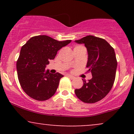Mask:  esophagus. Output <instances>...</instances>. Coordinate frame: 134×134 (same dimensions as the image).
I'll return each mask as SVG.
<instances>
[{
    "instance_id": "1",
    "label": "esophagus",
    "mask_w": 134,
    "mask_h": 134,
    "mask_svg": "<svg viewBox=\"0 0 134 134\" xmlns=\"http://www.w3.org/2000/svg\"><path fill=\"white\" fill-rule=\"evenodd\" d=\"M69 77V78H70V79H75V77L74 76H72V75H70V74H69L68 76H67Z\"/></svg>"
}]
</instances>
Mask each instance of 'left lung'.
<instances>
[{
	"mask_svg": "<svg viewBox=\"0 0 134 134\" xmlns=\"http://www.w3.org/2000/svg\"><path fill=\"white\" fill-rule=\"evenodd\" d=\"M75 42L84 44L87 48L86 67L93 76L87 82L82 79V87L75 90V93L84 103L98 102L107 96L114 83L117 67L115 50L105 40L92 35Z\"/></svg>",
	"mask_w": 134,
	"mask_h": 134,
	"instance_id": "left-lung-1",
	"label": "left lung"
}]
</instances>
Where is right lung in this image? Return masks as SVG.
I'll list each match as a JSON object with an SVG mask.
<instances>
[{
    "label": "right lung",
    "mask_w": 134,
    "mask_h": 134,
    "mask_svg": "<svg viewBox=\"0 0 134 134\" xmlns=\"http://www.w3.org/2000/svg\"><path fill=\"white\" fill-rule=\"evenodd\" d=\"M70 42V40L59 41L39 35L31 38L23 46L16 68L21 86L29 96L45 101L54 95L64 76L58 72L50 73L45 67L50 60L54 59L58 50Z\"/></svg>",
    "instance_id": "add662e5"
}]
</instances>
